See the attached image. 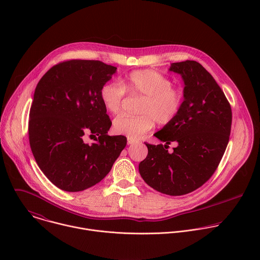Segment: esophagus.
<instances>
[{
    "mask_svg": "<svg viewBox=\"0 0 260 260\" xmlns=\"http://www.w3.org/2000/svg\"><path fill=\"white\" fill-rule=\"evenodd\" d=\"M135 143H137V140H135L133 138H127V144L132 145V144H135Z\"/></svg>",
    "mask_w": 260,
    "mask_h": 260,
    "instance_id": "esophagus-1",
    "label": "esophagus"
}]
</instances>
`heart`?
I'll list each match as a JSON object with an SVG mask.
<instances>
[{
  "label": "heart",
  "mask_w": 260,
  "mask_h": 260,
  "mask_svg": "<svg viewBox=\"0 0 260 260\" xmlns=\"http://www.w3.org/2000/svg\"><path fill=\"white\" fill-rule=\"evenodd\" d=\"M125 92L143 96L138 112L140 115H120L113 121L116 134L138 139L152 129L155 121L160 125L170 124L180 113L183 93L172 86V81L153 70L134 71L118 82H107L100 90L101 101L109 113H120Z\"/></svg>",
  "instance_id": "b5f03b06"
}]
</instances>
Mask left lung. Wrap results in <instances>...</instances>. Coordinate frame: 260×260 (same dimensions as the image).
Here are the masks:
<instances>
[{"label": "left lung", "mask_w": 260, "mask_h": 260, "mask_svg": "<svg viewBox=\"0 0 260 260\" xmlns=\"http://www.w3.org/2000/svg\"><path fill=\"white\" fill-rule=\"evenodd\" d=\"M170 71L184 81V101L174 121L154 136L166 144L146 143L140 162L143 180L168 196H183L204 185L216 171L230 141L232 108L211 74L198 61L173 62ZM177 146L169 154L168 145Z\"/></svg>", "instance_id": "obj_1"}]
</instances>
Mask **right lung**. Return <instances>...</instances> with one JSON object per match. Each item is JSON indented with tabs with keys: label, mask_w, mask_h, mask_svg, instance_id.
Listing matches in <instances>:
<instances>
[{
	"label": "right lung",
	"mask_w": 260,
	"mask_h": 260,
	"mask_svg": "<svg viewBox=\"0 0 260 260\" xmlns=\"http://www.w3.org/2000/svg\"><path fill=\"white\" fill-rule=\"evenodd\" d=\"M116 69L100 60L71 59L53 66L37 84L29 110V146L40 170L61 190L93 186L124 149V136H108L112 122L100 96ZM85 134L98 135L97 142L86 144Z\"/></svg>",
	"instance_id": "obj_1"
}]
</instances>
